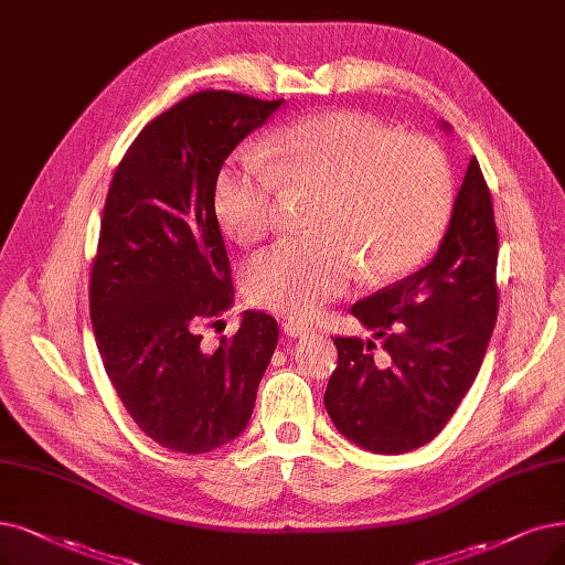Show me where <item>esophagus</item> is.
<instances>
[{"label":"esophagus","mask_w":565,"mask_h":565,"mask_svg":"<svg viewBox=\"0 0 565 565\" xmlns=\"http://www.w3.org/2000/svg\"><path fill=\"white\" fill-rule=\"evenodd\" d=\"M282 329H285V333H287L289 338H301V335L312 333V329H310L308 324L297 322V320H285V322H282Z\"/></svg>","instance_id":"obj_1"}]
</instances>
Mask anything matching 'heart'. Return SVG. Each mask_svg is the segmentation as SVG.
Segmentation results:
<instances>
[{
  "mask_svg": "<svg viewBox=\"0 0 565 565\" xmlns=\"http://www.w3.org/2000/svg\"><path fill=\"white\" fill-rule=\"evenodd\" d=\"M285 194L315 196L318 236L255 255L243 287L259 308L308 318L359 270L385 282L426 262L452 209V171L431 141L354 110H327L276 134L266 157L232 154L215 178V213L236 241L255 243L276 227Z\"/></svg>",
  "mask_w": 565,
  "mask_h": 565,
  "instance_id": "heart-1",
  "label": "heart"
}]
</instances>
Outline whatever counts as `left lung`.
Instances as JSON below:
<instances>
[{
    "label": "left lung",
    "instance_id": "1",
    "mask_svg": "<svg viewBox=\"0 0 565 565\" xmlns=\"http://www.w3.org/2000/svg\"><path fill=\"white\" fill-rule=\"evenodd\" d=\"M449 131L447 122H440ZM491 194L472 157L436 257L411 278L352 306L382 338H335L338 366L324 392L333 426L356 447L403 455L431 443L478 377L499 315Z\"/></svg>",
    "mask_w": 565,
    "mask_h": 565
}]
</instances>
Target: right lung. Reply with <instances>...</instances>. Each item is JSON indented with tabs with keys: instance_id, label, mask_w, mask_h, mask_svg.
Instances as JSON below:
<instances>
[{
	"instance_id": "obj_1",
	"label": "right lung",
	"mask_w": 565,
	"mask_h": 565,
	"mask_svg": "<svg viewBox=\"0 0 565 565\" xmlns=\"http://www.w3.org/2000/svg\"><path fill=\"white\" fill-rule=\"evenodd\" d=\"M285 99L204 89L143 127L108 188L89 278V318L104 369L141 431L201 455L253 417L278 322L245 310L209 350L201 327L234 306L215 215V178L232 150Z\"/></svg>"
}]
</instances>
